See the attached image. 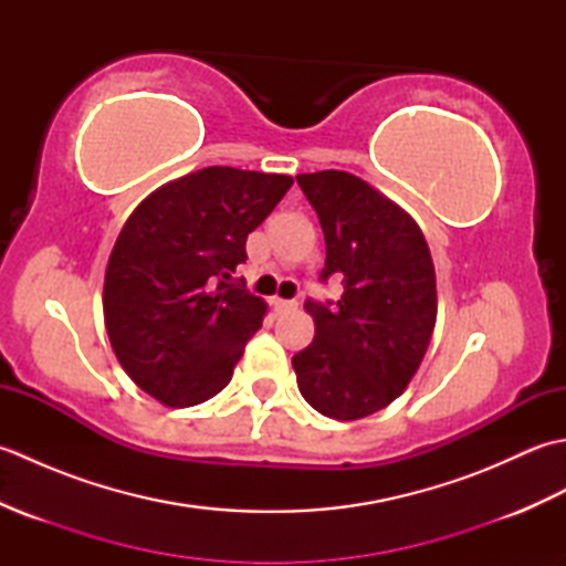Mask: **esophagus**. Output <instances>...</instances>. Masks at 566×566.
<instances>
[{"label": "esophagus", "mask_w": 566, "mask_h": 566, "mask_svg": "<svg viewBox=\"0 0 566 566\" xmlns=\"http://www.w3.org/2000/svg\"><path fill=\"white\" fill-rule=\"evenodd\" d=\"M272 308L276 311V314H284V311L296 308V302H294V298H280V296H274V298H272Z\"/></svg>", "instance_id": "34e87169"}]
</instances>
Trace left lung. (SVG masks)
Returning <instances> with one entry per match:
<instances>
[{"label":"left lung","instance_id":"left-lung-1","mask_svg":"<svg viewBox=\"0 0 566 566\" xmlns=\"http://www.w3.org/2000/svg\"><path fill=\"white\" fill-rule=\"evenodd\" d=\"M326 235L338 304H304L316 323L292 357L296 384L318 413L357 420L387 408L413 379L438 316L436 268L418 223L399 203L340 170L296 175Z\"/></svg>","mask_w":566,"mask_h":566}]
</instances>
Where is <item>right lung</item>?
Returning a JSON list of instances; mask_svg holds the SVG:
<instances>
[{
    "label": "right lung",
    "mask_w": 566,
    "mask_h": 566,
    "mask_svg": "<svg viewBox=\"0 0 566 566\" xmlns=\"http://www.w3.org/2000/svg\"><path fill=\"white\" fill-rule=\"evenodd\" d=\"M294 179L203 167L128 216L104 276V323L126 375L170 408L209 401L233 377L268 304L235 282L248 233Z\"/></svg>",
    "instance_id": "add662e5"
}]
</instances>
